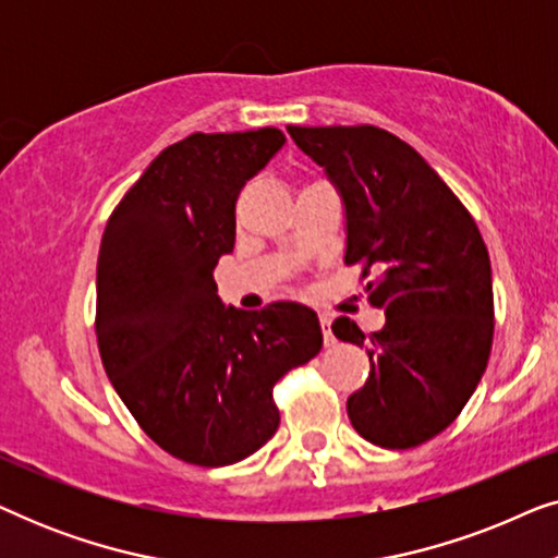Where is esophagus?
<instances>
[{
	"instance_id": "34e87169",
	"label": "esophagus",
	"mask_w": 558,
	"mask_h": 558,
	"mask_svg": "<svg viewBox=\"0 0 558 558\" xmlns=\"http://www.w3.org/2000/svg\"><path fill=\"white\" fill-rule=\"evenodd\" d=\"M319 325H323V335H325V345L330 348V345H335V335H332V330H330V325H332V317L330 315H319Z\"/></svg>"
}]
</instances>
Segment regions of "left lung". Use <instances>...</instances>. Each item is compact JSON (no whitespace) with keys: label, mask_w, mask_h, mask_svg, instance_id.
<instances>
[{"label":"left lung","mask_w":558,"mask_h":558,"mask_svg":"<svg viewBox=\"0 0 558 558\" xmlns=\"http://www.w3.org/2000/svg\"><path fill=\"white\" fill-rule=\"evenodd\" d=\"M345 208V264L373 266L368 302L386 325L368 340L350 317L335 338L368 350L371 376L348 399L371 445L409 449L454 422L493 345V271L468 208L399 136L378 126H287Z\"/></svg>","instance_id":"left-lung-1"}]
</instances>
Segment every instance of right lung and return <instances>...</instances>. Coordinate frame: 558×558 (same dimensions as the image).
<instances>
[{
  "label": "right lung",
  "instance_id": "obj_1",
  "mask_svg": "<svg viewBox=\"0 0 558 558\" xmlns=\"http://www.w3.org/2000/svg\"><path fill=\"white\" fill-rule=\"evenodd\" d=\"M287 136L190 134L121 197L96 266V338L119 399L165 452L201 468L274 437V384L323 348L315 312L220 302L213 269L235 243V197Z\"/></svg>",
  "mask_w": 558,
  "mask_h": 558
}]
</instances>
